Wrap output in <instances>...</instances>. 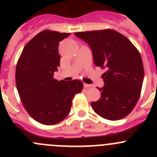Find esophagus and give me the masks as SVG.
<instances>
[{
  "instance_id": "34e87169",
  "label": "esophagus",
  "mask_w": 157,
  "mask_h": 157,
  "mask_svg": "<svg viewBox=\"0 0 157 157\" xmlns=\"http://www.w3.org/2000/svg\"><path fill=\"white\" fill-rule=\"evenodd\" d=\"M83 86H84L85 88H89V87H91V85L90 84H86V83H83Z\"/></svg>"
}]
</instances>
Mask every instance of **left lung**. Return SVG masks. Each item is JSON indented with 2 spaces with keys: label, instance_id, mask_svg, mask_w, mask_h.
<instances>
[{
  "label": "left lung",
  "instance_id": "1",
  "mask_svg": "<svg viewBox=\"0 0 157 157\" xmlns=\"http://www.w3.org/2000/svg\"><path fill=\"white\" fill-rule=\"evenodd\" d=\"M87 42L95 65L105 68V85L98 88L100 99L92 102L93 111L112 121L124 118L135 107L141 93L144 71L141 56L131 41L114 29L74 33Z\"/></svg>",
  "mask_w": 157,
  "mask_h": 157
}]
</instances>
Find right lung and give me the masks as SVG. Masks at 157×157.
I'll return each mask as SVG.
<instances>
[{
  "mask_svg": "<svg viewBox=\"0 0 157 157\" xmlns=\"http://www.w3.org/2000/svg\"><path fill=\"white\" fill-rule=\"evenodd\" d=\"M71 33L44 30L25 45L16 67V85L20 100L28 114L38 122L53 125L71 112L72 100L80 93V80L54 79L60 66L59 42Z\"/></svg>",
  "mask_w": 157,
  "mask_h": 157,
  "instance_id": "obj_1",
  "label": "right lung"
}]
</instances>
